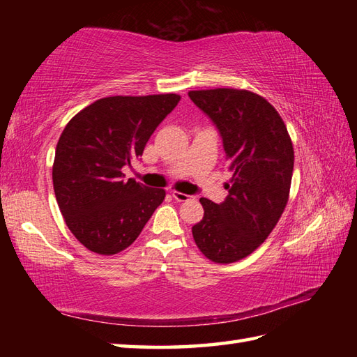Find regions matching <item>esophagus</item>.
I'll list each match as a JSON object with an SVG mask.
<instances>
[{"mask_svg":"<svg viewBox=\"0 0 357 357\" xmlns=\"http://www.w3.org/2000/svg\"><path fill=\"white\" fill-rule=\"evenodd\" d=\"M172 196H173V198L176 199L178 202H185V201H188V199H192V196H190V195L181 193V192H176V190H173V192H172Z\"/></svg>","mask_w":357,"mask_h":357,"instance_id":"34e87169","label":"esophagus"}]
</instances>
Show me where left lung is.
Wrapping results in <instances>:
<instances>
[{
	"label": "left lung",
	"instance_id": "obj_1",
	"mask_svg": "<svg viewBox=\"0 0 357 357\" xmlns=\"http://www.w3.org/2000/svg\"><path fill=\"white\" fill-rule=\"evenodd\" d=\"M190 100L221 133L233 172L221 204L201 198L204 218L192 227L202 255L231 264L252 255L275 229L290 195L294 151L276 109L248 90H192Z\"/></svg>",
	"mask_w": 357,
	"mask_h": 357
}]
</instances>
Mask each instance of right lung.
Here are the masks:
<instances>
[{
    "instance_id": "1",
    "label": "right lung",
    "mask_w": 357,
    "mask_h": 357,
    "mask_svg": "<svg viewBox=\"0 0 357 357\" xmlns=\"http://www.w3.org/2000/svg\"><path fill=\"white\" fill-rule=\"evenodd\" d=\"M176 93L101 98L77 113L56 144L52 179L64 221L82 245L112 256L132 245L165 198L121 172L176 107Z\"/></svg>"
}]
</instances>
